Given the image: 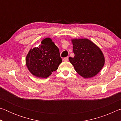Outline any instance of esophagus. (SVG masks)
<instances>
[{
    "mask_svg": "<svg viewBox=\"0 0 121 121\" xmlns=\"http://www.w3.org/2000/svg\"><path fill=\"white\" fill-rule=\"evenodd\" d=\"M68 60V57H65V58L63 59V61H67Z\"/></svg>",
    "mask_w": 121,
    "mask_h": 121,
    "instance_id": "obj_1",
    "label": "esophagus"
}]
</instances>
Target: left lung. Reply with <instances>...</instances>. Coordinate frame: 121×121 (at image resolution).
Instances as JSON below:
<instances>
[{
  "label": "left lung",
  "instance_id": "left-lung-1",
  "mask_svg": "<svg viewBox=\"0 0 121 121\" xmlns=\"http://www.w3.org/2000/svg\"><path fill=\"white\" fill-rule=\"evenodd\" d=\"M73 58L70 62L76 72L85 78L95 76L101 70L105 63L103 53L97 46L87 39L72 40Z\"/></svg>",
  "mask_w": 121,
  "mask_h": 121
}]
</instances>
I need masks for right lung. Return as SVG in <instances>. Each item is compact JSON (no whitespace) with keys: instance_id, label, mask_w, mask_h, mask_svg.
Instances as JSON below:
<instances>
[{"instance_id":"add662e5","label":"right lung","mask_w":121,"mask_h":121,"mask_svg":"<svg viewBox=\"0 0 121 121\" xmlns=\"http://www.w3.org/2000/svg\"><path fill=\"white\" fill-rule=\"evenodd\" d=\"M26 61L28 70L32 75L44 78L58 69L62 59L58 47L51 38H46L39 46L29 51Z\"/></svg>"}]
</instances>
